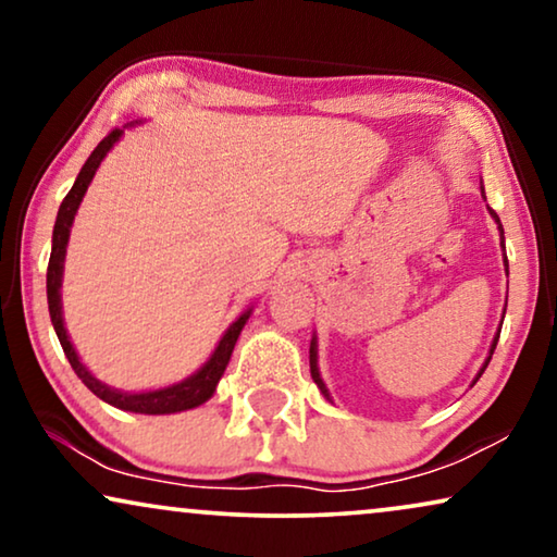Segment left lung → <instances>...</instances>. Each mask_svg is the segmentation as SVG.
<instances>
[{
	"mask_svg": "<svg viewBox=\"0 0 557 557\" xmlns=\"http://www.w3.org/2000/svg\"><path fill=\"white\" fill-rule=\"evenodd\" d=\"M482 197L486 200V195H484V185H482ZM486 210H490V215L494 218V223H497V231H499V238H502V248H505V227H502V223H499V215L497 212H494L490 205H486ZM502 258H505V271H507V276H509V263H507V253H502ZM502 322H505V314H502ZM499 332H502V326L497 330V334H494V339H492V347H490V355H486V360H484V364H482V370L476 372V377H474V383L479 377H482V372L486 370V364H490V360H492V355H494V347H497V339H499ZM309 368H311V377H314V383H317V387L319 391H322V395L326 400L332 403V395H330V391H326V385H324V380H322V375H319V345H317V334L314 337H311V345H309ZM471 383V385H474Z\"/></svg>",
	"mask_w": 557,
	"mask_h": 557,
	"instance_id": "left-lung-1",
	"label": "left lung"
}]
</instances>
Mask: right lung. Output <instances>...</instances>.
<instances>
[{"instance_id": "obj_1", "label": "right lung", "mask_w": 557, "mask_h": 557, "mask_svg": "<svg viewBox=\"0 0 557 557\" xmlns=\"http://www.w3.org/2000/svg\"><path fill=\"white\" fill-rule=\"evenodd\" d=\"M139 124V121H136ZM134 126L126 124L124 128ZM124 128H113V132L106 136V139L98 144V147L90 151V157L86 159V164L81 166L78 177H75L71 193L65 195L63 205H60L58 218H55V227H52V250H50V263H48V309H50V322L55 326V334L60 339V347L71 362V368L75 370V375L83 380V385L88 387L90 393L98 395V398L109 403L113 408L128 410V413H144V416H170V413H182V410H193L202 403H208L215 393V387L223 377V372L231 362L233 347L238 342L243 326H246L248 317L253 314V307H248L246 311H240V317L227 326L223 337H220L218 347L212 349V355L208 357V362L202 364L200 370H195L193 375H187L180 383L157 387V391H139V393H128V391H119V387H111L98 380L94 372H90L83 360L75 352L71 337H67L65 330V319H63V294H60V286H63V269H65V250H67V240H71V227L75 220V212H78L83 197L88 193V185L94 182L98 166L106 159V154L116 147V141L124 136Z\"/></svg>"}]
</instances>
